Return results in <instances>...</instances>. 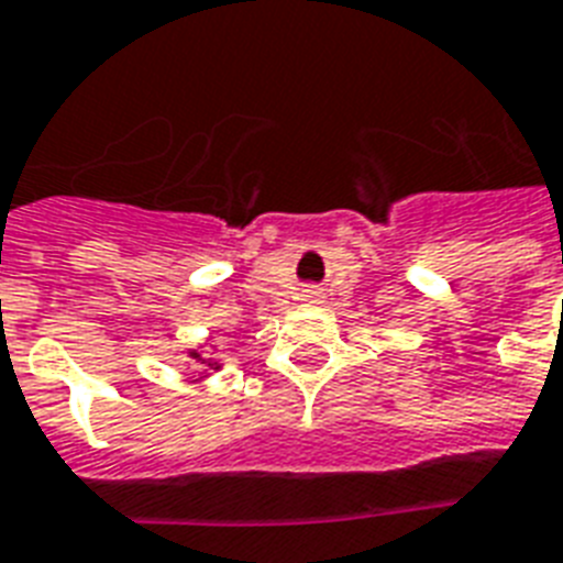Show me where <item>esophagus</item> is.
I'll return each mask as SVG.
<instances>
[{"instance_id": "esophagus-1", "label": "esophagus", "mask_w": 563, "mask_h": 563, "mask_svg": "<svg viewBox=\"0 0 563 563\" xmlns=\"http://www.w3.org/2000/svg\"><path fill=\"white\" fill-rule=\"evenodd\" d=\"M300 298L307 300V303H321L324 300V291L321 289H303V295Z\"/></svg>"}]
</instances>
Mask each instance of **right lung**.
Masks as SVG:
<instances>
[{
    "mask_svg": "<svg viewBox=\"0 0 563 563\" xmlns=\"http://www.w3.org/2000/svg\"><path fill=\"white\" fill-rule=\"evenodd\" d=\"M212 351H216V347L207 342H203L198 351H189V360H192V365H198V368L203 371V376H210V374H216V371H221V362L212 356Z\"/></svg>",
    "mask_w": 563,
    "mask_h": 563,
    "instance_id": "add662e5",
    "label": "right lung"
}]
</instances>
